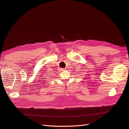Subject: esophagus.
Returning a JSON list of instances; mask_svg holds the SVG:
<instances>
[{
	"mask_svg": "<svg viewBox=\"0 0 129 129\" xmlns=\"http://www.w3.org/2000/svg\"><path fill=\"white\" fill-rule=\"evenodd\" d=\"M64 70H65V69H60V70H61V71H64Z\"/></svg>",
	"mask_w": 129,
	"mask_h": 129,
	"instance_id": "obj_1",
	"label": "esophagus"
}]
</instances>
